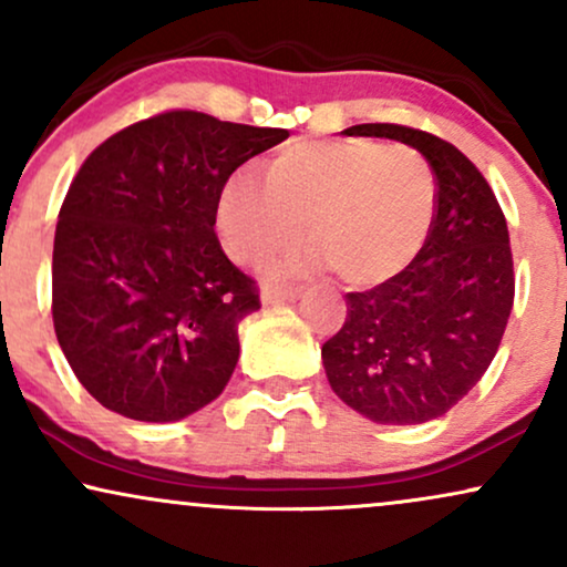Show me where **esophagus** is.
<instances>
[{
  "label": "esophagus",
  "mask_w": 567,
  "mask_h": 567,
  "mask_svg": "<svg viewBox=\"0 0 567 567\" xmlns=\"http://www.w3.org/2000/svg\"><path fill=\"white\" fill-rule=\"evenodd\" d=\"M301 290L298 288H264L261 290V303L264 306H275V303H290L298 301Z\"/></svg>",
  "instance_id": "esophagus-1"
}]
</instances>
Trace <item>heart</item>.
<instances>
[{"label": "heart", "instance_id": "1", "mask_svg": "<svg viewBox=\"0 0 567 567\" xmlns=\"http://www.w3.org/2000/svg\"><path fill=\"white\" fill-rule=\"evenodd\" d=\"M439 210L435 174L417 150L374 140L292 142L261 179L237 168L218 195L216 221L240 261L277 254L303 235V254L279 258L271 277L336 269L372 288L406 269L431 237Z\"/></svg>", "mask_w": 567, "mask_h": 567}]
</instances>
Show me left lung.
<instances>
[{
  "mask_svg": "<svg viewBox=\"0 0 567 567\" xmlns=\"http://www.w3.org/2000/svg\"><path fill=\"white\" fill-rule=\"evenodd\" d=\"M349 136L414 147L431 163L439 210L420 256L372 290L346 296V322L322 346L330 388L378 425H422L478 385L515 298L513 250L488 182L454 145L395 124Z\"/></svg>",
  "mask_w": 567,
  "mask_h": 567,
  "instance_id": "1",
  "label": "left lung"
}]
</instances>
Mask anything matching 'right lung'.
Segmentation results:
<instances>
[{"label":"right lung","mask_w":567,"mask_h":567,"mask_svg":"<svg viewBox=\"0 0 567 567\" xmlns=\"http://www.w3.org/2000/svg\"><path fill=\"white\" fill-rule=\"evenodd\" d=\"M288 136L172 111L113 134L79 168L54 229L52 319L102 406L176 422L227 388L237 327L261 303L214 231L218 195Z\"/></svg>","instance_id":"add662e5"}]
</instances>
